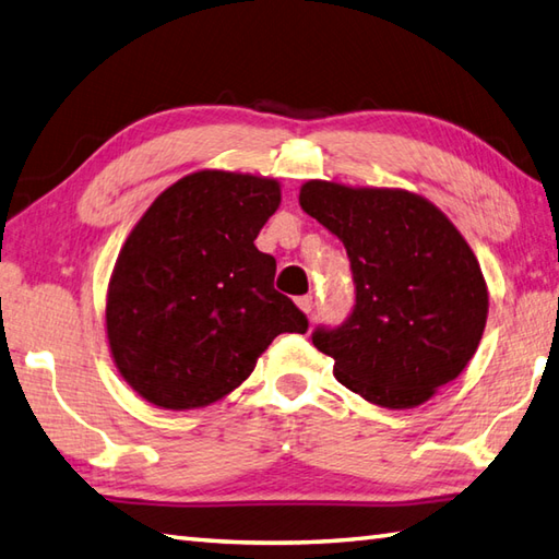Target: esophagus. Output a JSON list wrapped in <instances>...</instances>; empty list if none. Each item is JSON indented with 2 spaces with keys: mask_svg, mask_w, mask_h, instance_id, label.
I'll return each mask as SVG.
<instances>
[{
  "mask_svg": "<svg viewBox=\"0 0 559 559\" xmlns=\"http://www.w3.org/2000/svg\"><path fill=\"white\" fill-rule=\"evenodd\" d=\"M295 305H298V308H300L305 314H310V312H312V308H314L312 295H302V298L295 300Z\"/></svg>",
  "mask_w": 559,
  "mask_h": 559,
  "instance_id": "1",
  "label": "esophagus"
}]
</instances>
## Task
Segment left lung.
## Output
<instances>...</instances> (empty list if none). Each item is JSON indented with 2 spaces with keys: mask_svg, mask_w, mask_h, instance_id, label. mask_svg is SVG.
I'll return each mask as SVG.
<instances>
[{
  "mask_svg": "<svg viewBox=\"0 0 559 559\" xmlns=\"http://www.w3.org/2000/svg\"><path fill=\"white\" fill-rule=\"evenodd\" d=\"M302 211L342 239L356 305L312 344L334 376L385 409H412L463 373L483 338L487 283L465 237L424 195L310 179Z\"/></svg>",
  "mask_w": 559,
  "mask_h": 559,
  "instance_id": "8db88e82",
  "label": "left lung"
}]
</instances>
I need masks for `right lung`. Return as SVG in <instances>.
Masks as SVG:
<instances>
[{"mask_svg":"<svg viewBox=\"0 0 559 559\" xmlns=\"http://www.w3.org/2000/svg\"><path fill=\"white\" fill-rule=\"evenodd\" d=\"M281 205L278 179L201 169L164 189L130 229L108 281L106 338L118 373L159 409L229 395L283 332L308 320L273 288L254 247Z\"/></svg>","mask_w":559,"mask_h":559,"instance_id":"obj_1","label":"right lung"}]
</instances>
